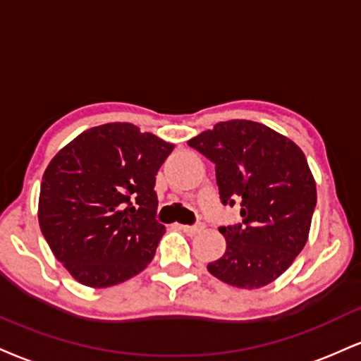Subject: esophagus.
<instances>
[{"label": "esophagus", "instance_id": "34e87169", "mask_svg": "<svg viewBox=\"0 0 361 361\" xmlns=\"http://www.w3.org/2000/svg\"><path fill=\"white\" fill-rule=\"evenodd\" d=\"M178 228L183 230V232L188 233V235H195V233L202 232L203 225L202 224H197V225H178Z\"/></svg>", "mask_w": 361, "mask_h": 361}]
</instances>
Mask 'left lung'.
<instances>
[{
	"mask_svg": "<svg viewBox=\"0 0 361 361\" xmlns=\"http://www.w3.org/2000/svg\"><path fill=\"white\" fill-rule=\"evenodd\" d=\"M188 146L215 164L220 202L240 203L242 222L219 228L227 249L208 272L244 289L277 279L305 247L316 207L305 153L267 126L244 119L215 124Z\"/></svg>",
	"mask_w": 361,
	"mask_h": 361,
	"instance_id": "8db88e82",
	"label": "left lung"
}]
</instances>
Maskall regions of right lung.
I'll use <instances>...</instances> for the list:
<instances>
[{
	"instance_id": "1",
	"label": "right lung",
	"mask_w": 361,
	"mask_h": 361,
	"mask_svg": "<svg viewBox=\"0 0 361 361\" xmlns=\"http://www.w3.org/2000/svg\"><path fill=\"white\" fill-rule=\"evenodd\" d=\"M173 145L129 123L87 129L43 173L38 220L59 262L82 284L109 288L139 274L164 233L156 173Z\"/></svg>"
}]
</instances>
